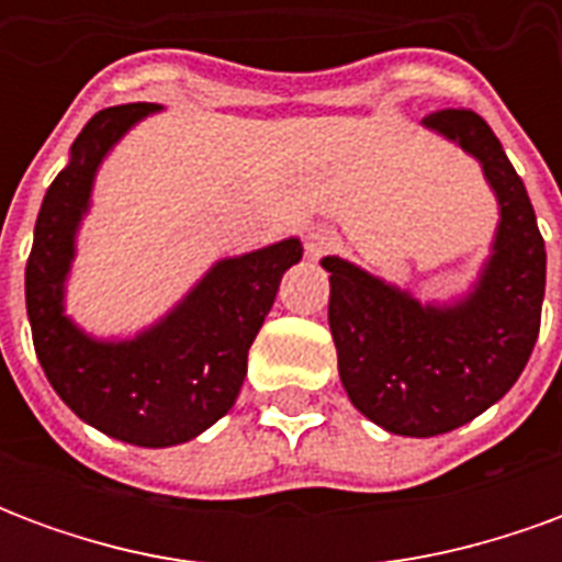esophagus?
Returning <instances> with one entry per match:
<instances>
[{
  "label": "esophagus",
  "mask_w": 562,
  "mask_h": 562,
  "mask_svg": "<svg viewBox=\"0 0 562 562\" xmlns=\"http://www.w3.org/2000/svg\"><path fill=\"white\" fill-rule=\"evenodd\" d=\"M334 246H337V234L330 228H310L306 232V256L310 258L328 256V252H334Z\"/></svg>",
  "instance_id": "1"
}]
</instances>
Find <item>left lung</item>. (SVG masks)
Returning a JSON list of instances; mask_svg holds the SVG:
<instances>
[{"instance_id": "left-lung-1", "label": "left lung", "mask_w": 562, "mask_h": 562, "mask_svg": "<svg viewBox=\"0 0 562 562\" xmlns=\"http://www.w3.org/2000/svg\"><path fill=\"white\" fill-rule=\"evenodd\" d=\"M424 126L482 161L499 198L494 256L479 289L436 310L342 258H322L342 389L370 422L401 436L448 434L494 406L530 361L544 297V240L491 126L470 108L436 111Z\"/></svg>"}]
</instances>
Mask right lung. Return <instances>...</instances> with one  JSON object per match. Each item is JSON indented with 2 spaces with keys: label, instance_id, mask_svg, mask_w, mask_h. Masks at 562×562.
Instances as JSON below:
<instances>
[{
  "label": "right lung",
  "instance_id": "obj_1",
  "mask_svg": "<svg viewBox=\"0 0 562 562\" xmlns=\"http://www.w3.org/2000/svg\"><path fill=\"white\" fill-rule=\"evenodd\" d=\"M156 104L104 108L71 144L35 220L26 261V313L35 355L54 391L95 430L144 448L177 446L220 422L240 394L246 355L273 306L301 240L225 258L156 328L128 342H95L63 316V282L75 256V228L90 201L104 153Z\"/></svg>",
  "mask_w": 562,
  "mask_h": 562
}]
</instances>
